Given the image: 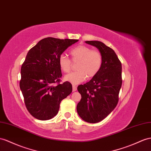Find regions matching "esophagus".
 <instances>
[{"label": "esophagus", "instance_id": "obj_1", "mask_svg": "<svg viewBox=\"0 0 151 151\" xmlns=\"http://www.w3.org/2000/svg\"><path fill=\"white\" fill-rule=\"evenodd\" d=\"M77 90V87L76 86H75V85H73V91L75 92Z\"/></svg>", "mask_w": 151, "mask_h": 151}]
</instances>
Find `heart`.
<instances>
[{
    "label": "heart",
    "instance_id": "heart-1",
    "mask_svg": "<svg viewBox=\"0 0 151 151\" xmlns=\"http://www.w3.org/2000/svg\"><path fill=\"white\" fill-rule=\"evenodd\" d=\"M69 54L73 63L78 62L76 65L77 71L65 75L64 80L73 85L82 83L87 78H93L101 68L103 57L98 50H92L86 45H79L73 48ZM72 62L64 54L60 55L58 59L60 69L65 73L70 72Z\"/></svg>",
    "mask_w": 151,
    "mask_h": 151
}]
</instances>
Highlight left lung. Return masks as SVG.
Masks as SVG:
<instances>
[{"mask_svg": "<svg viewBox=\"0 0 151 151\" xmlns=\"http://www.w3.org/2000/svg\"><path fill=\"white\" fill-rule=\"evenodd\" d=\"M96 46L103 57V64L97 75L77 89L82 96L76 106L80 117L89 123L106 118L117 106L122 86V64L114 50L98 41H87Z\"/></svg>", "mask_w": 151, "mask_h": 151, "instance_id": "left-lung-1", "label": "left lung"}]
</instances>
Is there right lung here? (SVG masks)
I'll return each mask as SVG.
<instances>
[{
	"label": "right lung",
	"mask_w": 151,
	"mask_h": 151,
	"mask_svg": "<svg viewBox=\"0 0 151 151\" xmlns=\"http://www.w3.org/2000/svg\"><path fill=\"white\" fill-rule=\"evenodd\" d=\"M78 41L49 37L28 52L21 68L20 87L27 109L36 119L46 121L55 117L62 100L71 93V83H60L62 73L58 59Z\"/></svg>",
	"instance_id": "1"
}]
</instances>
